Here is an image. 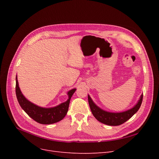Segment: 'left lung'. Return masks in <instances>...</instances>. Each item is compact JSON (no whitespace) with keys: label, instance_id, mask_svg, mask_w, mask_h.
<instances>
[{"label":"left lung","instance_id":"8db88e82","mask_svg":"<svg viewBox=\"0 0 159 159\" xmlns=\"http://www.w3.org/2000/svg\"><path fill=\"white\" fill-rule=\"evenodd\" d=\"M143 96L142 94L138 103L133 108L121 113H111L105 111L93 103L89 95H88V102L91 113L98 121L103 124L107 125L117 126L126 122L134 113L137 112L143 102Z\"/></svg>","mask_w":159,"mask_h":159}]
</instances>
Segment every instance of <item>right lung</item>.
<instances>
[{
  "instance_id": "1",
  "label": "right lung",
  "mask_w": 159,
  "mask_h": 159,
  "mask_svg": "<svg viewBox=\"0 0 159 159\" xmlns=\"http://www.w3.org/2000/svg\"><path fill=\"white\" fill-rule=\"evenodd\" d=\"M75 90L76 89L70 90L68 92V99L57 106L50 108L41 107L29 102L23 95L18 86L17 75L16 77V95L19 104L28 116L40 124H52L63 119L68 113L71 98Z\"/></svg>"
}]
</instances>
